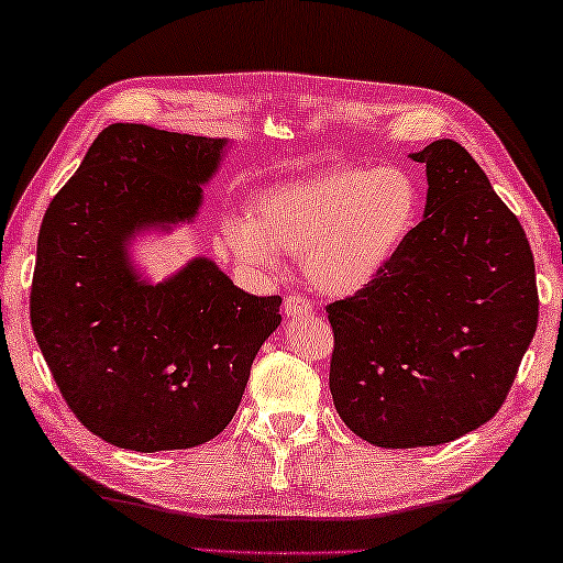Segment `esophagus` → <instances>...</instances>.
I'll return each mask as SVG.
<instances>
[{
	"label": "esophagus",
	"instance_id": "obj_1",
	"mask_svg": "<svg viewBox=\"0 0 563 563\" xmlns=\"http://www.w3.org/2000/svg\"><path fill=\"white\" fill-rule=\"evenodd\" d=\"M311 311V303L309 299H303L301 294H289L287 299H284V314L287 317H301V314H309Z\"/></svg>",
	"mask_w": 563,
	"mask_h": 563
}]
</instances>
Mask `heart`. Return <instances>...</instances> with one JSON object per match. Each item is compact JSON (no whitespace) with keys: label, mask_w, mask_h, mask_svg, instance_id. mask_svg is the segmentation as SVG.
Wrapping results in <instances>:
<instances>
[{"label":"heart","mask_w":563,"mask_h":563,"mask_svg":"<svg viewBox=\"0 0 563 563\" xmlns=\"http://www.w3.org/2000/svg\"><path fill=\"white\" fill-rule=\"evenodd\" d=\"M421 205L419 181L407 169L329 164L256 191L249 221L227 219L224 239L239 260L256 266H274L276 252L301 256L311 287L346 297L396 260Z\"/></svg>","instance_id":"b5f03b06"}]
</instances>
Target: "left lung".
Returning <instances> with one entry per match:
<instances>
[{"mask_svg":"<svg viewBox=\"0 0 563 563\" xmlns=\"http://www.w3.org/2000/svg\"><path fill=\"white\" fill-rule=\"evenodd\" d=\"M427 164V209L396 260L327 307L329 389L356 437L382 449L437 446L501 409L539 321L527 232L462 144Z\"/></svg>","mask_w":563,"mask_h":563,"instance_id":"left-lung-1","label":"left lung"}]
</instances>
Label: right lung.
Masks as SVG:
<instances>
[{"label": "right lung", "instance_id": "obj_1", "mask_svg": "<svg viewBox=\"0 0 563 563\" xmlns=\"http://www.w3.org/2000/svg\"><path fill=\"white\" fill-rule=\"evenodd\" d=\"M224 144L109 124L42 219L36 344L81 427L119 449H191L221 434L282 321V297L242 291L205 256L156 287L129 264L136 229L197 214Z\"/></svg>", "mask_w": 563, "mask_h": 563}]
</instances>
